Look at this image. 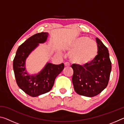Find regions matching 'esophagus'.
Wrapping results in <instances>:
<instances>
[{"mask_svg": "<svg viewBox=\"0 0 124 124\" xmlns=\"http://www.w3.org/2000/svg\"><path fill=\"white\" fill-rule=\"evenodd\" d=\"M70 66V63H68V62L64 63V67H69Z\"/></svg>", "mask_w": 124, "mask_h": 124, "instance_id": "1", "label": "esophagus"}]
</instances>
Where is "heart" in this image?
<instances>
[{
    "instance_id": "obj_1",
    "label": "heart",
    "mask_w": 124,
    "mask_h": 124,
    "mask_svg": "<svg viewBox=\"0 0 124 124\" xmlns=\"http://www.w3.org/2000/svg\"><path fill=\"white\" fill-rule=\"evenodd\" d=\"M72 61L80 65L87 64L96 57L98 46L93 40L81 37L75 39L70 46Z\"/></svg>"
}]
</instances>
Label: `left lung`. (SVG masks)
<instances>
[{
    "label": "left lung",
    "mask_w": 124,
    "mask_h": 124,
    "mask_svg": "<svg viewBox=\"0 0 124 124\" xmlns=\"http://www.w3.org/2000/svg\"><path fill=\"white\" fill-rule=\"evenodd\" d=\"M98 54L89 64H73L72 83L75 91L80 95L92 97L100 93L107 86L112 70L108 50L96 38Z\"/></svg>",
    "instance_id": "1"
}]
</instances>
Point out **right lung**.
I'll return each instance as SVG.
<instances>
[{"label":"right lung","mask_w":124,"mask_h":124,"mask_svg":"<svg viewBox=\"0 0 124 124\" xmlns=\"http://www.w3.org/2000/svg\"><path fill=\"white\" fill-rule=\"evenodd\" d=\"M49 33L41 32L32 35L18 47L13 61V68L17 84L27 95L37 97L51 90L57 75L63 70L64 64L47 63L40 72L29 74L26 69V61L39 44L47 40Z\"/></svg>","instance_id":"right-lung-1"}]
</instances>
